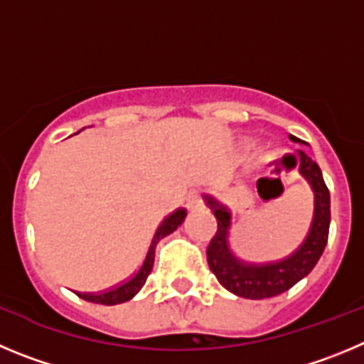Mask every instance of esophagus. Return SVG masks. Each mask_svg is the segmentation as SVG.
I'll return each instance as SVG.
<instances>
[{
	"mask_svg": "<svg viewBox=\"0 0 364 364\" xmlns=\"http://www.w3.org/2000/svg\"><path fill=\"white\" fill-rule=\"evenodd\" d=\"M199 201H201V199H199V196L196 194V192H192V194L188 196V199H186V206H188L190 210H194L196 206L199 205Z\"/></svg>",
	"mask_w": 364,
	"mask_h": 364,
	"instance_id": "obj_1",
	"label": "esophagus"
}]
</instances>
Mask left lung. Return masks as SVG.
Instances as JSON below:
<instances>
[{
    "label": "left lung",
    "mask_w": 364,
    "mask_h": 364,
    "mask_svg": "<svg viewBox=\"0 0 364 364\" xmlns=\"http://www.w3.org/2000/svg\"><path fill=\"white\" fill-rule=\"evenodd\" d=\"M292 141H299L297 137L290 136ZM299 172L314 190V218L310 223L309 234L303 243L290 255L272 263H245L237 259L228 248V230H230V218L227 212L215 206L212 199H206L210 210H214L218 219V232L212 237L210 245L206 247V261L214 272L219 283L228 292L247 299H264L287 292L288 288L299 283L306 277L319 261L328 241L330 228V192L321 174V168L316 161L301 152Z\"/></svg>",
    "instance_id": "obj_1"
}]
</instances>
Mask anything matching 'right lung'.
Here are the masks:
<instances>
[{
	"instance_id": "obj_1",
	"label": "right lung",
	"mask_w": 364,
	"mask_h": 364,
	"mask_svg": "<svg viewBox=\"0 0 364 364\" xmlns=\"http://www.w3.org/2000/svg\"><path fill=\"white\" fill-rule=\"evenodd\" d=\"M185 218H186L185 208H178V210L172 212L168 218L163 219V223L158 227L156 234H154L152 243H150L149 252H146L141 267L137 268L136 274H134L132 277H129L125 283H121V284H117V287L109 288V290H105V292L80 294L81 299L90 301V303H97V304H107V306H110V304L125 303V301L132 299V297L136 296L139 290H141V287L145 284L146 277H149V274L152 272L154 254H156V245H158L163 237H166L168 234H172V232H174L183 221H185Z\"/></svg>"
}]
</instances>
